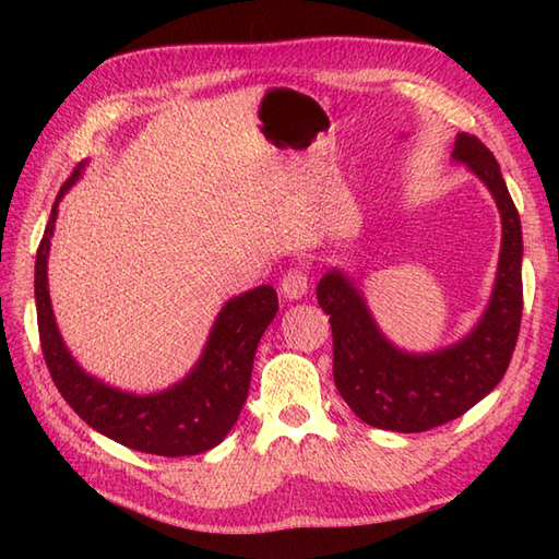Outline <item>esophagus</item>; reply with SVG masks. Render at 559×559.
<instances>
[{"mask_svg": "<svg viewBox=\"0 0 559 559\" xmlns=\"http://www.w3.org/2000/svg\"><path fill=\"white\" fill-rule=\"evenodd\" d=\"M307 281H310V278H307L305 269H300V266L288 269L281 278V295L286 300H300L302 295L307 293V286H310Z\"/></svg>", "mask_w": 559, "mask_h": 559, "instance_id": "1", "label": "esophagus"}]
</instances>
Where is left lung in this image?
Listing matches in <instances>:
<instances>
[{"label": "left lung", "instance_id": "left-lung-1", "mask_svg": "<svg viewBox=\"0 0 559 559\" xmlns=\"http://www.w3.org/2000/svg\"><path fill=\"white\" fill-rule=\"evenodd\" d=\"M451 158L466 163L495 197L502 216V249L488 310L466 338L442 350L413 355L384 338L360 290L341 271L317 286L334 336V382L343 401L367 425L425 432L459 418L502 382L519 338L521 221L492 151L478 136L459 134Z\"/></svg>", "mask_w": 559, "mask_h": 559}]
</instances>
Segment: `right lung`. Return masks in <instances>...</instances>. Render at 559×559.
Here are the masks:
<instances>
[{
  "instance_id": "add662e5",
  "label": "right lung",
  "mask_w": 559,
  "mask_h": 559,
  "mask_svg": "<svg viewBox=\"0 0 559 559\" xmlns=\"http://www.w3.org/2000/svg\"><path fill=\"white\" fill-rule=\"evenodd\" d=\"M81 168L59 189L35 257V307L47 370L79 418L115 442L156 456H194L209 451L233 430L245 406L259 338L278 312L276 290L259 286L225 302L194 370L160 394L136 396L98 382L71 358L47 293V254L57 204L76 182Z\"/></svg>"
}]
</instances>
